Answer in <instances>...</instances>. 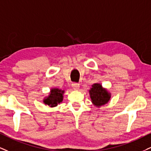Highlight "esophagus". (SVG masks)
<instances>
[{
	"label": "esophagus",
	"mask_w": 151,
	"mask_h": 151,
	"mask_svg": "<svg viewBox=\"0 0 151 151\" xmlns=\"http://www.w3.org/2000/svg\"><path fill=\"white\" fill-rule=\"evenodd\" d=\"M72 88H74V90H78L79 88V83H73L72 84Z\"/></svg>",
	"instance_id": "34e87169"
}]
</instances>
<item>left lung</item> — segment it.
Wrapping results in <instances>:
<instances>
[{"label":"left lung","mask_w":151,"mask_h":151,"mask_svg":"<svg viewBox=\"0 0 151 151\" xmlns=\"http://www.w3.org/2000/svg\"><path fill=\"white\" fill-rule=\"evenodd\" d=\"M89 94L91 102L96 107H101L108 103L111 97L110 93L106 88H103L102 85L98 83L92 85V88L89 90Z\"/></svg>","instance_id":"obj_1"}]
</instances>
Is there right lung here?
I'll return each mask as SVG.
<instances>
[{"mask_svg": "<svg viewBox=\"0 0 151 151\" xmlns=\"http://www.w3.org/2000/svg\"><path fill=\"white\" fill-rule=\"evenodd\" d=\"M64 92L65 91L59 89V88H52L48 97H46L43 99V103L44 104L48 105L51 108L56 107L63 101Z\"/></svg>", "mask_w": 151, "mask_h": 151, "instance_id": "add662e5", "label": "right lung"}]
</instances>
